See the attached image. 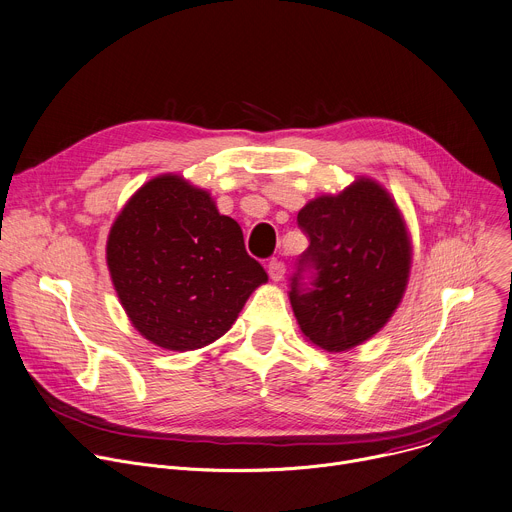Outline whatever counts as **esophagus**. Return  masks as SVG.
I'll return each mask as SVG.
<instances>
[{"label":"esophagus","mask_w":512,"mask_h":512,"mask_svg":"<svg viewBox=\"0 0 512 512\" xmlns=\"http://www.w3.org/2000/svg\"><path fill=\"white\" fill-rule=\"evenodd\" d=\"M285 272H287L285 262H281L277 258L268 262V274H270L272 281H283L285 279Z\"/></svg>","instance_id":"esophagus-1"}]
</instances>
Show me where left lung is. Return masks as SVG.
Here are the masks:
<instances>
[{"label":"left lung","instance_id":"8db88e82","mask_svg":"<svg viewBox=\"0 0 512 512\" xmlns=\"http://www.w3.org/2000/svg\"><path fill=\"white\" fill-rule=\"evenodd\" d=\"M297 221L309 235L299 264L316 268L313 289L293 277L289 293L303 336L328 352L367 342L396 313L410 279L412 242L398 203L359 176L311 199Z\"/></svg>","mask_w":512,"mask_h":512}]
</instances>
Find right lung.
Returning a JSON list of instances; mask_svg holds the SVG:
<instances>
[{
	"label": "right lung",
	"mask_w": 512,
	"mask_h": 512,
	"mask_svg": "<svg viewBox=\"0 0 512 512\" xmlns=\"http://www.w3.org/2000/svg\"><path fill=\"white\" fill-rule=\"evenodd\" d=\"M106 264L133 328L176 352L221 338L268 281L238 221L178 174L155 176L131 196L110 227Z\"/></svg>",
	"instance_id": "obj_1"
}]
</instances>
